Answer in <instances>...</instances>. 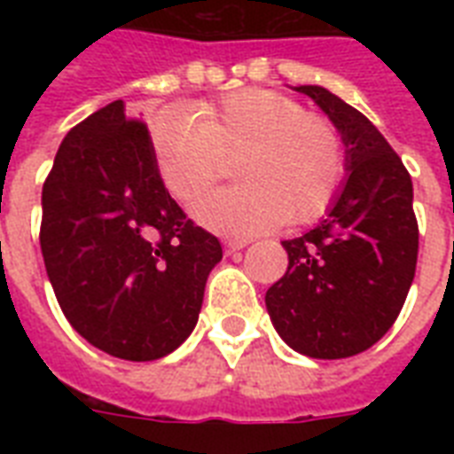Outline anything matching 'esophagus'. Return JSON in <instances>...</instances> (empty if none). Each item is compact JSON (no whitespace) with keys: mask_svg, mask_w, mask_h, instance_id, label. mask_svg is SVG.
<instances>
[{"mask_svg":"<svg viewBox=\"0 0 454 454\" xmlns=\"http://www.w3.org/2000/svg\"><path fill=\"white\" fill-rule=\"evenodd\" d=\"M249 242L247 240H228L226 242V249H228V254H233V252H240V249L247 247Z\"/></svg>","mask_w":454,"mask_h":454,"instance_id":"obj_1","label":"esophagus"}]
</instances>
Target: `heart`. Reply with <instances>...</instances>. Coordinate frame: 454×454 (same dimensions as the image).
I'll use <instances>...</instances> for the list:
<instances>
[{
	"mask_svg": "<svg viewBox=\"0 0 454 454\" xmlns=\"http://www.w3.org/2000/svg\"><path fill=\"white\" fill-rule=\"evenodd\" d=\"M151 137L162 184L184 205L212 191L223 160L238 155L242 185L195 207L202 226L226 235L309 223L344 181V144L334 124L270 89H240L191 110L164 108L153 117Z\"/></svg>",
	"mask_w": 454,
	"mask_h": 454,
	"instance_id": "b5f03b06",
	"label": "heart"
}]
</instances>
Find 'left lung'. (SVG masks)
Here are the masks:
<instances>
[{"instance_id":"obj_1","label":"left lung","mask_w":454,"mask_h":454,"mask_svg":"<svg viewBox=\"0 0 454 454\" xmlns=\"http://www.w3.org/2000/svg\"><path fill=\"white\" fill-rule=\"evenodd\" d=\"M294 91L313 98L339 131L346 176L327 216L309 233L283 240L290 266L266 292V309L297 353L348 358L391 330L415 278L412 178L363 113L316 84Z\"/></svg>"}]
</instances>
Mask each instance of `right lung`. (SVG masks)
<instances>
[{"label":"right lung","mask_w":454,"mask_h":454,"mask_svg":"<svg viewBox=\"0 0 454 454\" xmlns=\"http://www.w3.org/2000/svg\"><path fill=\"white\" fill-rule=\"evenodd\" d=\"M39 245L70 325L103 353L137 363L188 339L223 256L164 188L151 134L122 101L63 138L42 188Z\"/></svg>","instance_id":"right-lung-1"}]
</instances>
